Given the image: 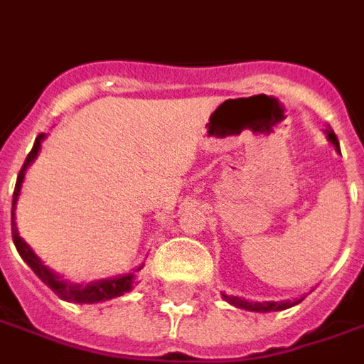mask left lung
<instances>
[{
    "mask_svg": "<svg viewBox=\"0 0 364 364\" xmlns=\"http://www.w3.org/2000/svg\"><path fill=\"white\" fill-rule=\"evenodd\" d=\"M325 134H327V140H329L331 144L335 146V150H337V152H341L339 140H337V136H335V132H333L331 129H327L325 130ZM222 299L230 303V305H234V307L245 309V311L272 313V311H283V309H287V307H293V305L301 303L305 297H297V299H293V301H247V299L235 297V295H228V293L222 291Z\"/></svg>",
    "mask_w": 364,
    "mask_h": 364,
    "instance_id": "obj_1",
    "label": "left lung"
}]
</instances>
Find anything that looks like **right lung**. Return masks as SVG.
Masks as SVG:
<instances>
[{
    "instance_id": "obj_1",
    "label": "right lung",
    "mask_w": 364,
    "mask_h": 364,
    "mask_svg": "<svg viewBox=\"0 0 364 364\" xmlns=\"http://www.w3.org/2000/svg\"><path fill=\"white\" fill-rule=\"evenodd\" d=\"M45 140V134L41 132L37 139H35V144L31 152L27 154L23 162V168L19 170V176H17V182H15V192H14V202H11V235H14V244L17 247V252L21 255V259H23L33 273L41 279V282L51 289L55 295H59L63 301H69V303H101V301H109L112 297H120V295H124V293L132 291V287H134V273L140 272L142 267H144V263L136 267L134 272L130 273H122V275H114V277H107V279H97V282L91 283H73L69 279H65L61 277L59 273H55L53 269H49L43 262H41V257L35 254L33 250H31V245L25 244V240L19 235L17 232V224H15V210H17V200H19V194H21V184H23L25 180V172H27V168L33 164V160L39 154V150H41V142Z\"/></svg>"
}]
</instances>
